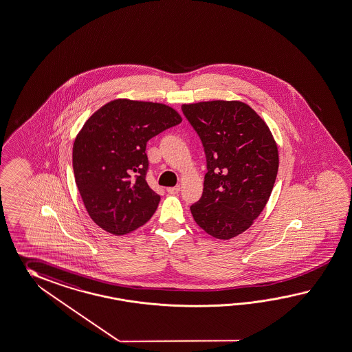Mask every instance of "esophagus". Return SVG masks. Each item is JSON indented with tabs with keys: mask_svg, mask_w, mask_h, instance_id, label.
Wrapping results in <instances>:
<instances>
[{
	"mask_svg": "<svg viewBox=\"0 0 352 352\" xmlns=\"http://www.w3.org/2000/svg\"><path fill=\"white\" fill-rule=\"evenodd\" d=\"M166 190H168L169 195H178V193H179L180 187L179 186H177V187H169Z\"/></svg>",
	"mask_w": 352,
	"mask_h": 352,
	"instance_id": "34e87169",
	"label": "esophagus"
}]
</instances>
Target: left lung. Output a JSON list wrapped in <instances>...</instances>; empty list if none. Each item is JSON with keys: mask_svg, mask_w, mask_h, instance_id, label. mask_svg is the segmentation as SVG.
I'll use <instances>...</instances> for the list:
<instances>
[{"mask_svg": "<svg viewBox=\"0 0 352 352\" xmlns=\"http://www.w3.org/2000/svg\"><path fill=\"white\" fill-rule=\"evenodd\" d=\"M206 154L202 197L195 221L217 239L245 232L263 211L278 170V151L263 120L241 102L183 104Z\"/></svg>", "mask_w": 352, "mask_h": 352, "instance_id": "obj_1", "label": "left lung"}]
</instances>
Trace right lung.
<instances>
[{
	"label": "right lung",
	"instance_id": "right-lung-1",
	"mask_svg": "<svg viewBox=\"0 0 352 352\" xmlns=\"http://www.w3.org/2000/svg\"><path fill=\"white\" fill-rule=\"evenodd\" d=\"M182 122L164 104L117 99L86 120L74 144L78 192L94 223L124 235L147 223L160 196L147 184L150 138Z\"/></svg>",
	"mask_w": 352,
	"mask_h": 352
}]
</instances>
